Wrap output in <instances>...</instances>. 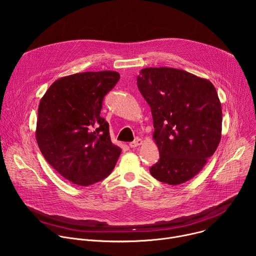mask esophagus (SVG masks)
I'll return each instance as SVG.
<instances>
[{
    "label": "esophagus",
    "mask_w": 256,
    "mask_h": 256,
    "mask_svg": "<svg viewBox=\"0 0 256 256\" xmlns=\"http://www.w3.org/2000/svg\"><path fill=\"white\" fill-rule=\"evenodd\" d=\"M142 144V140L140 138H136L134 142H130V148H136V147H138V146H140Z\"/></svg>",
    "instance_id": "34e87169"
}]
</instances>
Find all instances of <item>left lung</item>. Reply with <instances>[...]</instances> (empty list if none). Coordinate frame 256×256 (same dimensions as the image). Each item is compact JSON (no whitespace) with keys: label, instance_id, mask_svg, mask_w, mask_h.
<instances>
[{"label":"left lung","instance_id":"obj_1","mask_svg":"<svg viewBox=\"0 0 256 256\" xmlns=\"http://www.w3.org/2000/svg\"><path fill=\"white\" fill-rule=\"evenodd\" d=\"M138 87L151 107L160 159L157 180L178 186L194 178L214 155L222 136V106L214 85L173 68H144Z\"/></svg>","mask_w":256,"mask_h":256}]
</instances>
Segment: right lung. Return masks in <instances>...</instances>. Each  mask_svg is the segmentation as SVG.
Segmentation results:
<instances>
[{
  "label": "right lung",
  "mask_w": 256,
  "mask_h": 256,
  "mask_svg": "<svg viewBox=\"0 0 256 256\" xmlns=\"http://www.w3.org/2000/svg\"><path fill=\"white\" fill-rule=\"evenodd\" d=\"M120 78L114 70L77 72L54 81L40 99L36 140L48 163L72 184H96L118 162L122 149L112 142L100 112Z\"/></svg>",
  "instance_id": "1"
}]
</instances>
